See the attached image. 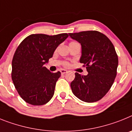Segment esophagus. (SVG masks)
Instances as JSON below:
<instances>
[{
    "instance_id": "obj_1",
    "label": "esophagus",
    "mask_w": 132,
    "mask_h": 132,
    "mask_svg": "<svg viewBox=\"0 0 132 132\" xmlns=\"http://www.w3.org/2000/svg\"><path fill=\"white\" fill-rule=\"evenodd\" d=\"M68 71L66 70H64V69H62L61 70H60V72H61L62 74H66V73H67Z\"/></svg>"
}]
</instances>
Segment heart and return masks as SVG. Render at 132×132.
<instances>
[{"mask_svg":"<svg viewBox=\"0 0 132 132\" xmlns=\"http://www.w3.org/2000/svg\"><path fill=\"white\" fill-rule=\"evenodd\" d=\"M78 44V43L76 42H71L70 43V45H72V44ZM66 65H68V64H66Z\"/></svg>","mask_w":132,"mask_h":132,"instance_id":"heart-1","label":"heart"}]
</instances>
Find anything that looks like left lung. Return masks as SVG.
Returning <instances> with one entry per match:
<instances>
[{
    "label": "left lung",
    "mask_w": 132,
    "mask_h": 132,
    "mask_svg": "<svg viewBox=\"0 0 132 132\" xmlns=\"http://www.w3.org/2000/svg\"><path fill=\"white\" fill-rule=\"evenodd\" d=\"M69 36L81 44L80 62L88 72L86 76L75 73L72 91L83 102H97L110 90L116 76L118 58L115 48L106 35L95 30L69 33Z\"/></svg>",
    "instance_id": "left-lung-1"
}]
</instances>
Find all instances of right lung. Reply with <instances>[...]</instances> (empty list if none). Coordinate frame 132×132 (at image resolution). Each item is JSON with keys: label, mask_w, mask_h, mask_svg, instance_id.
I'll list each match as a JSON object with an SVG mask.
<instances>
[{"label": "right lung", "mask_w": 132, "mask_h": 132, "mask_svg": "<svg viewBox=\"0 0 132 132\" xmlns=\"http://www.w3.org/2000/svg\"><path fill=\"white\" fill-rule=\"evenodd\" d=\"M68 36L66 33L54 36L31 34L19 44L12 61V80L26 102L41 106L52 98L61 73L51 72L44 64Z\"/></svg>", "instance_id": "right-lung-1"}]
</instances>
